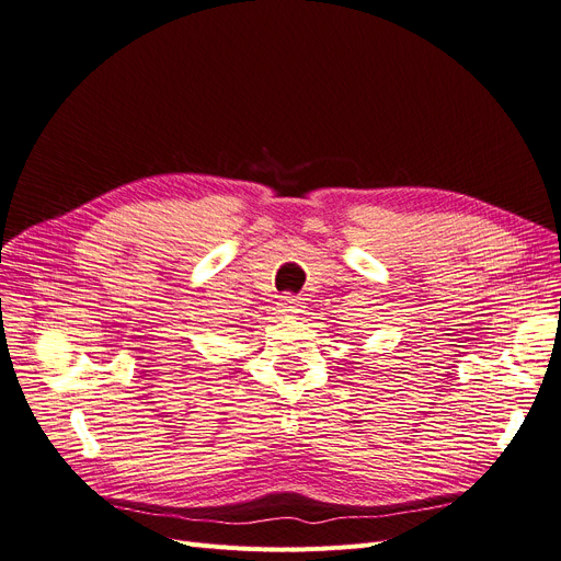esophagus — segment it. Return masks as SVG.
<instances>
[{
    "label": "esophagus",
    "instance_id": "34e87169",
    "mask_svg": "<svg viewBox=\"0 0 561 561\" xmlns=\"http://www.w3.org/2000/svg\"><path fill=\"white\" fill-rule=\"evenodd\" d=\"M279 309L288 316H298L305 311V302L300 296H293V293H286V296H282V302H279Z\"/></svg>",
    "mask_w": 561,
    "mask_h": 561
}]
</instances>
